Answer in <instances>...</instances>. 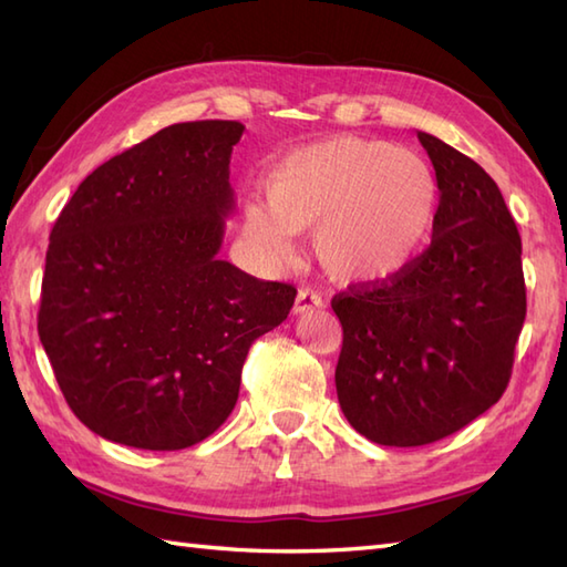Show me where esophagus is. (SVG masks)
Listing matches in <instances>:
<instances>
[{"label":"esophagus","instance_id":"1","mask_svg":"<svg viewBox=\"0 0 567 567\" xmlns=\"http://www.w3.org/2000/svg\"><path fill=\"white\" fill-rule=\"evenodd\" d=\"M323 307V297L315 290H299V295L295 297V305H292V311L295 315H305V311H311V309H321Z\"/></svg>","mask_w":567,"mask_h":567}]
</instances>
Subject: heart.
<instances>
[{
    "label": "heart",
    "mask_w": 567,
    "mask_h": 567,
    "mask_svg": "<svg viewBox=\"0 0 567 567\" xmlns=\"http://www.w3.org/2000/svg\"><path fill=\"white\" fill-rule=\"evenodd\" d=\"M439 185L419 153L336 136L295 148L268 175V199H240V231L262 258L292 256L317 226V256L336 282L375 285L404 272L436 224Z\"/></svg>",
    "instance_id": "obj_1"
}]
</instances>
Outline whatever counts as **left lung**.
I'll return each instance as SVG.
<instances>
[{"instance_id":"left-lung-1","label":"left lung","mask_w":567,"mask_h":567,"mask_svg":"<svg viewBox=\"0 0 567 567\" xmlns=\"http://www.w3.org/2000/svg\"><path fill=\"white\" fill-rule=\"evenodd\" d=\"M436 171L431 246L392 280L333 297L343 327L336 392L380 445H424L499 402L526 319L522 238L475 161L419 131Z\"/></svg>"}]
</instances>
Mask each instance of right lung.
Here are the masks:
<instances>
[{"label": "right lung", "mask_w": 567, "mask_h": 567, "mask_svg": "<svg viewBox=\"0 0 567 567\" xmlns=\"http://www.w3.org/2000/svg\"><path fill=\"white\" fill-rule=\"evenodd\" d=\"M238 122L173 124L82 179L45 252L39 336L65 402L102 439L189 449L238 400L250 343L297 290L219 258Z\"/></svg>", "instance_id": "right-lung-1"}]
</instances>
